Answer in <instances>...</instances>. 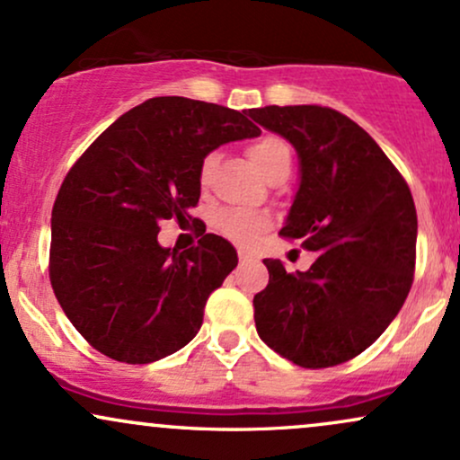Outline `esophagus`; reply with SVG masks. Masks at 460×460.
Here are the masks:
<instances>
[{"instance_id":"obj_1","label":"esophagus","mask_w":460,"mask_h":460,"mask_svg":"<svg viewBox=\"0 0 460 460\" xmlns=\"http://www.w3.org/2000/svg\"><path fill=\"white\" fill-rule=\"evenodd\" d=\"M237 257H240L242 266H244V263H251L252 260H255V257H252L251 252H246V251H240V255H237Z\"/></svg>"}]
</instances>
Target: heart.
I'll use <instances>...</instances> for the list:
<instances>
[{"label":"heart","mask_w":460,"mask_h":460,"mask_svg":"<svg viewBox=\"0 0 460 460\" xmlns=\"http://www.w3.org/2000/svg\"><path fill=\"white\" fill-rule=\"evenodd\" d=\"M248 160L252 162V166L261 172L263 177H268L277 166L292 160V151H289L288 142L279 136H263V138L251 142L248 145ZM216 155L209 153L203 162H200V183H208L209 175L214 171ZM270 220L266 214L260 212H248V209H225L216 216L214 226L220 231L225 237L237 242L242 246H251L252 242L260 237L263 229H268Z\"/></svg>","instance_id":"1"}]
</instances>
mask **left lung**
<instances>
[{
  "mask_svg": "<svg viewBox=\"0 0 460 460\" xmlns=\"http://www.w3.org/2000/svg\"><path fill=\"white\" fill-rule=\"evenodd\" d=\"M248 116L298 155V190L283 237H300L315 261L255 294L263 344L300 367L361 355L402 309L415 270L417 214L411 190L366 129L322 105H266Z\"/></svg>",
  "mask_w": 460,
  "mask_h": 460,
  "instance_id": "8db88e82",
  "label": "left lung"
}]
</instances>
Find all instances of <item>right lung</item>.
Segmentation results:
<instances>
[{"mask_svg": "<svg viewBox=\"0 0 460 460\" xmlns=\"http://www.w3.org/2000/svg\"><path fill=\"white\" fill-rule=\"evenodd\" d=\"M246 112L153 97L114 120L73 164L51 212L49 279L71 324L105 357L153 363L194 340L209 294L237 266L225 237L188 251L157 242L162 220L192 218L200 162L257 138Z\"/></svg>", "mask_w": 460, "mask_h": 460, "instance_id": "obj_1", "label": "right lung"}]
</instances>
